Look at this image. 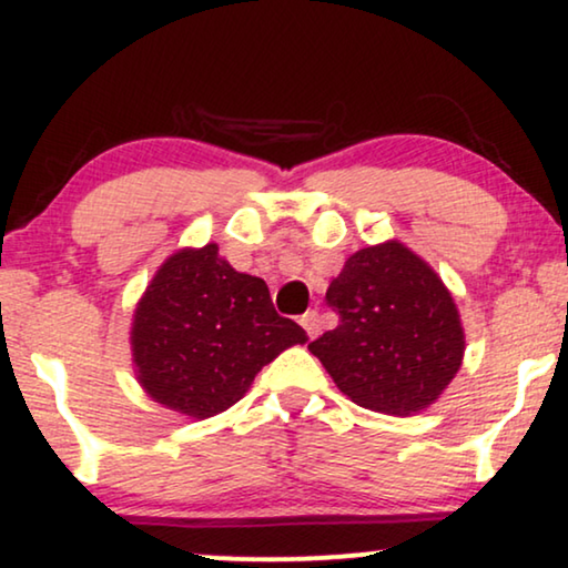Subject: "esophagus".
<instances>
[{
  "label": "esophagus",
  "instance_id": "34e87169",
  "mask_svg": "<svg viewBox=\"0 0 568 568\" xmlns=\"http://www.w3.org/2000/svg\"><path fill=\"white\" fill-rule=\"evenodd\" d=\"M300 323H302V328L307 331V336L310 338H317L321 336V331H323V321H321V315H317V310H310V313H305L300 317Z\"/></svg>",
  "mask_w": 568,
  "mask_h": 568
}]
</instances>
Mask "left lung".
Wrapping results in <instances>:
<instances>
[{"instance_id":"8db88e82","label":"left lung","mask_w":568,"mask_h":568,"mask_svg":"<svg viewBox=\"0 0 568 568\" xmlns=\"http://www.w3.org/2000/svg\"><path fill=\"white\" fill-rule=\"evenodd\" d=\"M338 325L307 348L356 406L408 416L429 408L463 364L453 294L398 240L356 251L325 292Z\"/></svg>"}]
</instances>
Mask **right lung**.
I'll list each match as a JSON object with an SVG mask.
<instances>
[{
	"label": "right lung",
	"mask_w": 568,
	"mask_h": 568,
	"mask_svg": "<svg viewBox=\"0 0 568 568\" xmlns=\"http://www.w3.org/2000/svg\"><path fill=\"white\" fill-rule=\"evenodd\" d=\"M305 341L307 333L274 310L266 282L232 268L216 243L170 255L131 323L139 385L191 418L235 406L268 362Z\"/></svg>",
	"instance_id": "obj_1"
}]
</instances>
